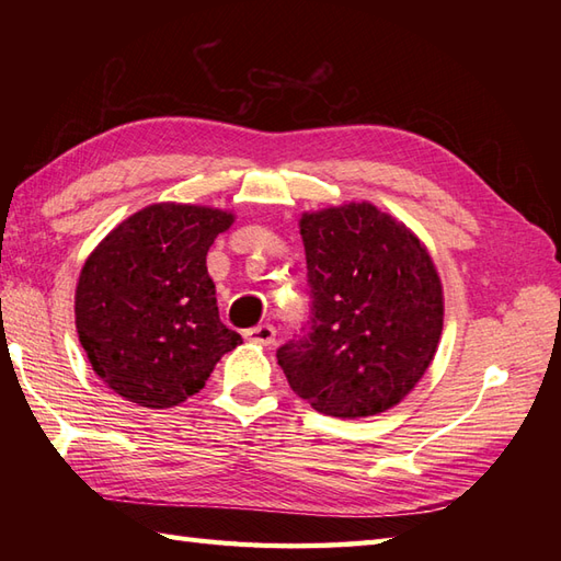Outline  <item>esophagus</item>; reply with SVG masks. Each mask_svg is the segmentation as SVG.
I'll return each instance as SVG.
<instances>
[{
  "label": "esophagus",
  "instance_id": "34e87169",
  "mask_svg": "<svg viewBox=\"0 0 561 561\" xmlns=\"http://www.w3.org/2000/svg\"><path fill=\"white\" fill-rule=\"evenodd\" d=\"M274 337H277V330H274L272 325H255L245 330V340L255 342V344H272Z\"/></svg>",
  "mask_w": 561,
  "mask_h": 561
}]
</instances>
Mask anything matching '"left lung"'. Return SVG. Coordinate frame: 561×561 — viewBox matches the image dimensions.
Returning a JSON list of instances; mask_svg holds the SVG:
<instances>
[{
    "instance_id": "1",
    "label": "left lung",
    "mask_w": 561,
    "mask_h": 561,
    "mask_svg": "<svg viewBox=\"0 0 561 561\" xmlns=\"http://www.w3.org/2000/svg\"><path fill=\"white\" fill-rule=\"evenodd\" d=\"M311 320L277 350L296 396L356 420L408 396L444 330V291L408 226L368 202L304 214Z\"/></svg>"
}]
</instances>
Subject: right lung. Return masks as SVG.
<instances>
[{
	"label": "right lung",
	"instance_id": "1",
	"mask_svg": "<svg viewBox=\"0 0 561 561\" xmlns=\"http://www.w3.org/2000/svg\"><path fill=\"white\" fill-rule=\"evenodd\" d=\"M231 224L229 211L159 202L115 226L83 262L79 342L117 396L173 408L205 388L221 356L243 342L219 320L207 272V250Z\"/></svg>",
	"mask_w": 561,
	"mask_h": 561
}]
</instances>
